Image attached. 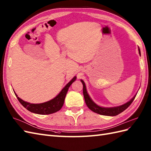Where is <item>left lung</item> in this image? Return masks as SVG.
<instances>
[{
	"label": "left lung",
	"instance_id": "obj_1",
	"mask_svg": "<svg viewBox=\"0 0 151 151\" xmlns=\"http://www.w3.org/2000/svg\"><path fill=\"white\" fill-rule=\"evenodd\" d=\"M138 51H139V54L141 55V52H140V50L139 47H138ZM80 81H81V82L83 84V94L84 99H85V101L87 106L88 107L89 109H91L92 111L101 115L114 116H116L120 113H122V112L125 111L126 109L130 106L131 103L133 101V100H134L136 94H136L130 100L123 105H121V106H116V107H101L99 106V105H97L96 104L94 103L93 100L91 99L90 96L89 95L87 91L85 82H84L82 80H80Z\"/></svg>",
	"mask_w": 151,
	"mask_h": 151
}]
</instances>
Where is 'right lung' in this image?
<instances>
[{"instance_id":"obj_1","label":"right lung","mask_w":151,"mask_h":151,"mask_svg":"<svg viewBox=\"0 0 151 151\" xmlns=\"http://www.w3.org/2000/svg\"><path fill=\"white\" fill-rule=\"evenodd\" d=\"M76 79V76L73 77L71 80V81H69V83L66 84L65 86L62 89L61 91L54 99L41 104H31L27 102V101H24L23 100L20 99L18 95L15 93V91H13L15 93L17 99L20 101V103L27 110L31 112V113L38 114H50L60 110V109L62 107L63 105H64L65 98L66 94L68 93L69 87L75 81Z\"/></svg>"}]
</instances>
